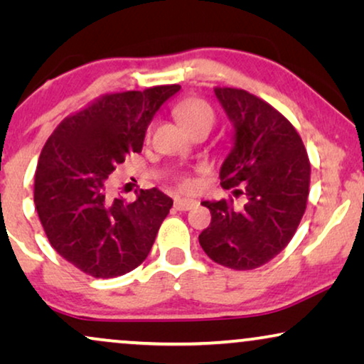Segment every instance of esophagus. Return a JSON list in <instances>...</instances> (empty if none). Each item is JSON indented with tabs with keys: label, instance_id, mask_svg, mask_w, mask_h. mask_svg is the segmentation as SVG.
<instances>
[{
	"label": "esophagus",
	"instance_id": "34e87169",
	"mask_svg": "<svg viewBox=\"0 0 364 364\" xmlns=\"http://www.w3.org/2000/svg\"><path fill=\"white\" fill-rule=\"evenodd\" d=\"M173 205H176V208L177 210H181V212H187V210H192L193 207L197 205V200H193V198H176V203H173Z\"/></svg>",
	"mask_w": 364,
	"mask_h": 364
}]
</instances>
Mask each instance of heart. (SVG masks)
Here are the masks:
<instances>
[{"mask_svg":"<svg viewBox=\"0 0 364 364\" xmlns=\"http://www.w3.org/2000/svg\"><path fill=\"white\" fill-rule=\"evenodd\" d=\"M176 117L187 131L197 126H213V111L205 101L187 99L176 107Z\"/></svg>","mask_w":364,"mask_h":364,"instance_id":"obj_1","label":"heart"}]
</instances>
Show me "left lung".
Listing matches in <instances>:
<instances>
[{"mask_svg": "<svg viewBox=\"0 0 364 364\" xmlns=\"http://www.w3.org/2000/svg\"><path fill=\"white\" fill-rule=\"evenodd\" d=\"M233 126V146L220 167V186L243 183L247 202H202L212 222L198 242L215 263L253 270L275 258L295 235L310 188V161L295 127L277 109L243 89L217 87ZM242 193V191H235Z\"/></svg>", "mask_w": 364, "mask_h": 364, "instance_id": "obj_1", "label": "left lung"}]
</instances>
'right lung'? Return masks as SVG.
<instances>
[{"mask_svg":"<svg viewBox=\"0 0 364 364\" xmlns=\"http://www.w3.org/2000/svg\"><path fill=\"white\" fill-rule=\"evenodd\" d=\"M178 84L107 94L64 119L48 139L34 176V205L64 260L94 278L126 275L146 260L172 198L157 188L131 203L112 198L107 177L141 152L149 124Z\"/></svg>","mask_w":364,"mask_h":364,"instance_id":"obj_1","label":"right lung"}]
</instances>
